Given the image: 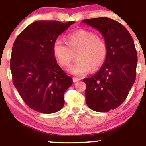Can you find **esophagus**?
<instances>
[{
  "instance_id": "obj_1",
  "label": "esophagus",
  "mask_w": 146,
  "mask_h": 146,
  "mask_svg": "<svg viewBox=\"0 0 146 146\" xmlns=\"http://www.w3.org/2000/svg\"><path fill=\"white\" fill-rule=\"evenodd\" d=\"M73 82H78L79 80H80V79H79V78H73Z\"/></svg>"
}]
</instances>
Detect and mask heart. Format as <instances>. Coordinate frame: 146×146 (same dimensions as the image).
<instances>
[{"instance_id": "obj_1", "label": "heart", "mask_w": 146, "mask_h": 146, "mask_svg": "<svg viewBox=\"0 0 146 146\" xmlns=\"http://www.w3.org/2000/svg\"><path fill=\"white\" fill-rule=\"evenodd\" d=\"M67 44L61 38L55 40L53 53L62 66H68L77 53L75 62L68 68L71 74L82 76L102 66L107 56V46L104 40L91 31L79 30L66 38Z\"/></svg>"}]
</instances>
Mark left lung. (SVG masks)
Segmentation results:
<instances>
[{"instance_id":"left-lung-1","label":"left lung","mask_w":146,"mask_h":146,"mask_svg":"<svg viewBox=\"0 0 146 146\" xmlns=\"http://www.w3.org/2000/svg\"><path fill=\"white\" fill-rule=\"evenodd\" d=\"M98 29L107 46V56L98 72L84 78L86 104L91 110L106 113L126 99L136 79L137 54L133 39L121 23L109 18L82 21Z\"/></svg>"}]
</instances>
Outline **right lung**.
Instances as JSON below:
<instances>
[{"label": "right lung", "instance_id": "obj_1", "mask_svg": "<svg viewBox=\"0 0 146 146\" xmlns=\"http://www.w3.org/2000/svg\"><path fill=\"white\" fill-rule=\"evenodd\" d=\"M75 22L38 21L28 25L15 40L10 60L14 86L26 104L41 113L61 110L64 95L73 84L53 53L55 40Z\"/></svg>", "mask_w": 146, "mask_h": 146}]
</instances>
